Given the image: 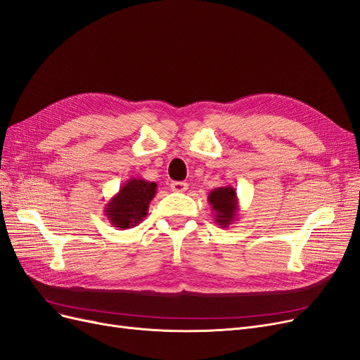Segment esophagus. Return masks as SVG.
Masks as SVG:
<instances>
[{
    "label": "esophagus",
    "mask_w": 360,
    "mask_h": 360,
    "mask_svg": "<svg viewBox=\"0 0 360 360\" xmlns=\"http://www.w3.org/2000/svg\"><path fill=\"white\" fill-rule=\"evenodd\" d=\"M171 189H172L174 192L183 193V192L188 191V183H184V181H172V183H171Z\"/></svg>",
    "instance_id": "esophagus-1"
}]
</instances>
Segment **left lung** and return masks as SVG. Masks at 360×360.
<instances>
[{"mask_svg": "<svg viewBox=\"0 0 360 360\" xmlns=\"http://www.w3.org/2000/svg\"><path fill=\"white\" fill-rule=\"evenodd\" d=\"M207 200H209L212 210L214 212V222L217 225L228 228L231 224H236V221H238L240 205H238L237 192L233 186L213 189Z\"/></svg>", "mask_w": 360, "mask_h": 360, "instance_id": "obj_1", "label": "left lung"}]
</instances>
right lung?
Instances as JSON below:
<instances>
[{"instance_id": "obj_1", "label": "right lung", "mask_w": 360, "mask_h": 360, "mask_svg": "<svg viewBox=\"0 0 360 360\" xmlns=\"http://www.w3.org/2000/svg\"><path fill=\"white\" fill-rule=\"evenodd\" d=\"M158 192L155 181L129 179L105 205V216L120 230L136 226L148 213V205Z\"/></svg>"}]
</instances>
